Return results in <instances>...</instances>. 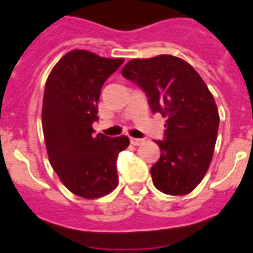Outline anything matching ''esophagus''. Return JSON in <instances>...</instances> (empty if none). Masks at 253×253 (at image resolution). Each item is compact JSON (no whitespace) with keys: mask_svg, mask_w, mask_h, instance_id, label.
<instances>
[{"mask_svg":"<svg viewBox=\"0 0 253 253\" xmlns=\"http://www.w3.org/2000/svg\"><path fill=\"white\" fill-rule=\"evenodd\" d=\"M129 141H131L132 145H135V146H139V145H141L142 142H144V139H135V137H131Z\"/></svg>","mask_w":253,"mask_h":253,"instance_id":"1","label":"esophagus"}]
</instances>
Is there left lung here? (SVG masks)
<instances>
[{"label":"left lung","mask_w":253,"mask_h":253,"mask_svg":"<svg viewBox=\"0 0 253 253\" xmlns=\"http://www.w3.org/2000/svg\"><path fill=\"white\" fill-rule=\"evenodd\" d=\"M122 75L144 90L151 112L166 118L164 140H155L160 158L150 169L154 186L187 195L211 163L220 120L214 96L190 63L170 54L128 61Z\"/></svg>","instance_id":"left-lung-1"}]
</instances>
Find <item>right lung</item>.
Instances as JSON below:
<instances>
[{"label":"right lung","mask_w":253,"mask_h":253,"mask_svg":"<svg viewBox=\"0 0 253 253\" xmlns=\"http://www.w3.org/2000/svg\"><path fill=\"white\" fill-rule=\"evenodd\" d=\"M84 49L70 50L45 83L42 126L50 166L72 193L98 199L117 187V157L129 145L127 136L94 135L104 81L124 63Z\"/></svg>","instance_id":"right-lung-1"}]
</instances>
